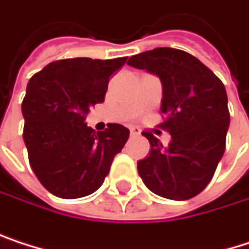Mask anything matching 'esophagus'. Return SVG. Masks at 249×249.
<instances>
[{"mask_svg":"<svg viewBox=\"0 0 249 249\" xmlns=\"http://www.w3.org/2000/svg\"><path fill=\"white\" fill-rule=\"evenodd\" d=\"M130 135H133V136L139 135V129H136V127H130Z\"/></svg>","mask_w":249,"mask_h":249,"instance_id":"esophagus-1","label":"esophagus"}]
</instances>
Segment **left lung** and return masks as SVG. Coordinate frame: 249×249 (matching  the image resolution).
I'll list each match as a JSON object with an SVG mask.
<instances>
[{"instance_id": "8db88e82", "label": "left lung", "mask_w": 249, "mask_h": 249, "mask_svg": "<svg viewBox=\"0 0 249 249\" xmlns=\"http://www.w3.org/2000/svg\"><path fill=\"white\" fill-rule=\"evenodd\" d=\"M127 64L160 77L166 116L160 127L172 135L169 146H163L143 132L151 149L138 161V173L149 191L163 198H194L213 179L226 148L231 116L225 85L182 50L155 48L132 55Z\"/></svg>"}]
</instances>
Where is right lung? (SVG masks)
<instances>
[{
    "mask_svg": "<svg viewBox=\"0 0 249 249\" xmlns=\"http://www.w3.org/2000/svg\"><path fill=\"white\" fill-rule=\"evenodd\" d=\"M124 63L126 57L66 58L30 77L21 103L23 141L30 167L53 195L74 199L95 192L124 146L127 127L110 123L95 132L85 123L89 108L104 101L110 76Z\"/></svg>",
    "mask_w": 249,
    "mask_h": 249,
    "instance_id": "right-lung-1",
    "label": "right lung"
}]
</instances>
